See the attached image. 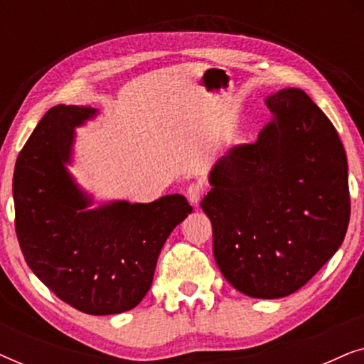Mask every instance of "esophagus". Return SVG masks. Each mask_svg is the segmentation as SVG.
I'll list each match as a JSON object with an SVG mask.
<instances>
[{"mask_svg":"<svg viewBox=\"0 0 364 364\" xmlns=\"http://www.w3.org/2000/svg\"><path fill=\"white\" fill-rule=\"evenodd\" d=\"M186 196L192 205H198V202H200V198L203 196V187L200 183H191V186L187 187Z\"/></svg>","mask_w":364,"mask_h":364,"instance_id":"1","label":"esophagus"}]
</instances>
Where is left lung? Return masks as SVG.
I'll list each match as a JSON object with an SVG mask.
<instances>
[{
	"label": "left lung",
	"mask_w": 364,
	"mask_h": 364,
	"mask_svg": "<svg viewBox=\"0 0 364 364\" xmlns=\"http://www.w3.org/2000/svg\"><path fill=\"white\" fill-rule=\"evenodd\" d=\"M273 119L212 167L202 208L213 257L243 295H291L335 255L350 223L345 147L301 89L265 99Z\"/></svg>",
	"instance_id": "1"
}]
</instances>
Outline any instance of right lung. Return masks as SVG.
<instances>
[{
	"mask_svg": "<svg viewBox=\"0 0 364 364\" xmlns=\"http://www.w3.org/2000/svg\"><path fill=\"white\" fill-rule=\"evenodd\" d=\"M97 112L59 104L44 114L14 166V225L28 267L54 295L87 315H116L147 295L164 243L192 207L172 193L89 208L68 166L76 127Z\"/></svg>",
	"mask_w": 364,
	"mask_h": 364,
	"instance_id": "add662e5",
	"label": "right lung"
}]
</instances>
